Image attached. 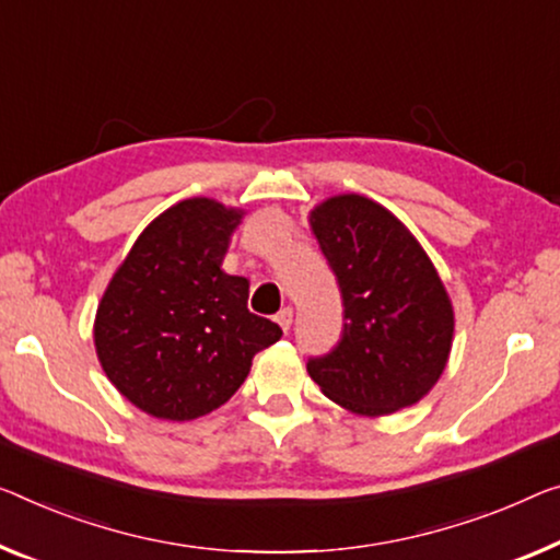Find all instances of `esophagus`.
<instances>
[{
	"mask_svg": "<svg viewBox=\"0 0 560 560\" xmlns=\"http://www.w3.org/2000/svg\"><path fill=\"white\" fill-rule=\"evenodd\" d=\"M291 322H294V308H291V306H287V308H281V312L277 314V324H279V327H281L283 331H289V327H291Z\"/></svg>",
	"mask_w": 560,
	"mask_h": 560,
	"instance_id": "obj_1",
	"label": "esophagus"
}]
</instances>
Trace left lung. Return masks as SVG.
Returning <instances> with one entry per match:
<instances>
[{
  "mask_svg": "<svg viewBox=\"0 0 560 560\" xmlns=\"http://www.w3.org/2000/svg\"><path fill=\"white\" fill-rule=\"evenodd\" d=\"M337 277L345 329L306 370L331 402L366 417L428 395L453 347V304L417 238L374 200L345 194L308 215Z\"/></svg>",
  "mask_w": 560,
  "mask_h": 560,
  "instance_id": "1",
  "label": "left lung"
}]
</instances>
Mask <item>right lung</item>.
I'll list each match as a JSON object with an SVG mask.
<instances>
[{"label": "right lung", "mask_w": 560, "mask_h": 560, "mask_svg": "<svg viewBox=\"0 0 560 560\" xmlns=\"http://www.w3.org/2000/svg\"><path fill=\"white\" fill-rule=\"evenodd\" d=\"M244 211L188 198L140 233L107 283L95 349L122 397L186 422L229 402L279 324L248 312V279L221 269Z\"/></svg>", "instance_id": "obj_1"}]
</instances>
